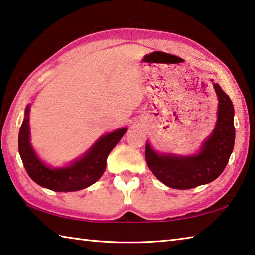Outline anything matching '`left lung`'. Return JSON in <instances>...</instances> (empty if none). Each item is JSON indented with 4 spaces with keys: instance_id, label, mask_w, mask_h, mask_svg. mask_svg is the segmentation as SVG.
<instances>
[{
    "instance_id": "left-lung-1",
    "label": "left lung",
    "mask_w": 255,
    "mask_h": 255,
    "mask_svg": "<svg viewBox=\"0 0 255 255\" xmlns=\"http://www.w3.org/2000/svg\"><path fill=\"white\" fill-rule=\"evenodd\" d=\"M214 88L218 97L217 124L199 154L187 157L158 155L146 144L145 157L149 170L167 187L196 188L217 179L225 170L235 141L234 107L221 86L214 83Z\"/></svg>"
}]
</instances>
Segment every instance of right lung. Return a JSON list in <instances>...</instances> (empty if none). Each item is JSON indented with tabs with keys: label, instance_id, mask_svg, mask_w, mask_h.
<instances>
[{
	"label": "right lung",
	"instance_id": "right-lung-1",
	"mask_svg": "<svg viewBox=\"0 0 255 255\" xmlns=\"http://www.w3.org/2000/svg\"><path fill=\"white\" fill-rule=\"evenodd\" d=\"M19 131V153L23 166L34 182L53 191L71 192L88 188L101 178L106 170L107 157L125 135L127 128L102 136L83 157L64 169H49L36 156L30 145L29 106Z\"/></svg>",
	"mask_w": 255,
	"mask_h": 255
}]
</instances>
